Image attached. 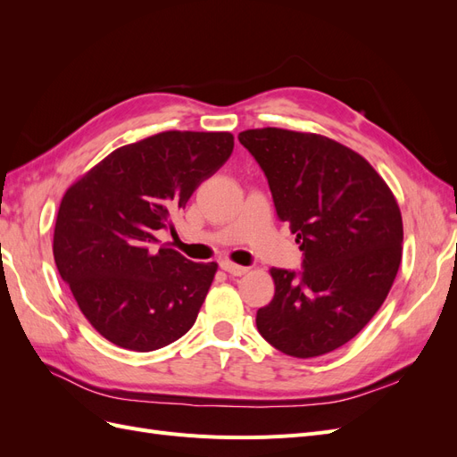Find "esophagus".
Returning <instances> with one entry per match:
<instances>
[{"label":"esophagus","instance_id":"esophagus-1","mask_svg":"<svg viewBox=\"0 0 457 457\" xmlns=\"http://www.w3.org/2000/svg\"><path fill=\"white\" fill-rule=\"evenodd\" d=\"M220 269L232 276H242L247 272L245 267H240V265H237V262H230V261H220Z\"/></svg>","mask_w":457,"mask_h":457}]
</instances>
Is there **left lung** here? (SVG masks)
Returning <instances> with one entry per match:
<instances>
[{
  "label": "left lung",
  "mask_w": 457,
  "mask_h": 457,
  "mask_svg": "<svg viewBox=\"0 0 457 457\" xmlns=\"http://www.w3.org/2000/svg\"><path fill=\"white\" fill-rule=\"evenodd\" d=\"M238 141L303 252L301 270L270 269L274 297L257 311L259 334L295 358L336 351L379 311L398 272L403 217L393 192L361 154L322 135L265 128Z\"/></svg>",
  "instance_id": "8db88e82"
}]
</instances>
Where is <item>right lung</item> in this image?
Segmentation results:
<instances>
[{"label": "right lung", "mask_w": 457, "mask_h": 457, "mask_svg": "<svg viewBox=\"0 0 457 457\" xmlns=\"http://www.w3.org/2000/svg\"><path fill=\"white\" fill-rule=\"evenodd\" d=\"M234 148L230 133L163 131L121 146L66 190L53 255L89 324L121 349L165 347L196 322L217 262H192L160 230Z\"/></svg>", "instance_id": "right-lung-1"}]
</instances>
